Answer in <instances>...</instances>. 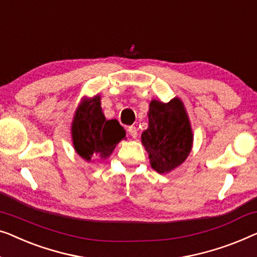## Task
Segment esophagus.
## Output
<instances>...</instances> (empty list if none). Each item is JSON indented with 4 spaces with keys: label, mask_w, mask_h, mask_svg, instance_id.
Returning <instances> with one entry per match:
<instances>
[{
    "label": "esophagus",
    "mask_w": 257,
    "mask_h": 257,
    "mask_svg": "<svg viewBox=\"0 0 257 257\" xmlns=\"http://www.w3.org/2000/svg\"><path fill=\"white\" fill-rule=\"evenodd\" d=\"M127 132H128L130 136L136 139L137 136H138V130L135 127V126H130V127L127 128Z\"/></svg>",
    "instance_id": "34e87169"
}]
</instances>
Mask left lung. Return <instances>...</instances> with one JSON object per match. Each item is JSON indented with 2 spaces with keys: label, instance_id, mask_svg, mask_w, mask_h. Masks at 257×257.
I'll use <instances>...</instances> for the list:
<instances>
[{
  "label": "left lung",
  "instance_id": "obj_1",
  "mask_svg": "<svg viewBox=\"0 0 257 257\" xmlns=\"http://www.w3.org/2000/svg\"><path fill=\"white\" fill-rule=\"evenodd\" d=\"M148 128L143 132V145L150 154L151 166L160 174L168 173L188 158L192 132L184 106L178 98L168 103L152 101Z\"/></svg>",
  "mask_w": 257,
  "mask_h": 257
}]
</instances>
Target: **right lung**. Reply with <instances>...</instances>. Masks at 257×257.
Wrapping results in <instances>:
<instances>
[{"label":"right lung","instance_id":"right-lung-1","mask_svg":"<svg viewBox=\"0 0 257 257\" xmlns=\"http://www.w3.org/2000/svg\"><path fill=\"white\" fill-rule=\"evenodd\" d=\"M72 131L77 154L88 161L91 156L107 158L126 136V131L117 119H105L97 96L81 104L74 118Z\"/></svg>","mask_w":257,"mask_h":257}]
</instances>
